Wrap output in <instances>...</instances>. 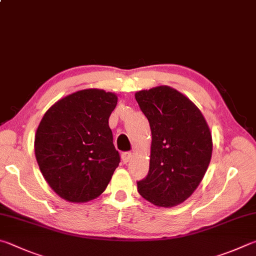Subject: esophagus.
I'll return each instance as SVG.
<instances>
[{
	"instance_id": "34e87169",
	"label": "esophagus",
	"mask_w": 256,
	"mask_h": 256,
	"mask_svg": "<svg viewBox=\"0 0 256 256\" xmlns=\"http://www.w3.org/2000/svg\"><path fill=\"white\" fill-rule=\"evenodd\" d=\"M131 156H132L131 152H123L122 153V161H123V164H126L128 162L130 161V159H131Z\"/></svg>"
}]
</instances>
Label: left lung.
<instances>
[{
  "label": "left lung",
  "instance_id": "8db88e82",
  "mask_svg": "<svg viewBox=\"0 0 256 256\" xmlns=\"http://www.w3.org/2000/svg\"><path fill=\"white\" fill-rule=\"evenodd\" d=\"M136 100L152 133L150 168L138 181V192L156 206L178 205L192 196L210 162L206 120L192 100L168 86L138 92Z\"/></svg>",
  "mask_w": 256,
  "mask_h": 256
}]
</instances>
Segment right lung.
<instances>
[{"instance_id": "add662e5", "label": "right lung", "mask_w": 256, "mask_h": 256, "mask_svg": "<svg viewBox=\"0 0 256 256\" xmlns=\"http://www.w3.org/2000/svg\"><path fill=\"white\" fill-rule=\"evenodd\" d=\"M118 97L84 90L46 112L36 130L34 153L54 192L72 202L95 199L108 187L120 161L108 118Z\"/></svg>"}]
</instances>
